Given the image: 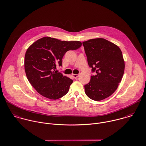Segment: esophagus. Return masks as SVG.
<instances>
[{
	"label": "esophagus",
	"instance_id": "obj_1",
	"mask_svg": "<svg viewBox=\"0 0 146 146\" xmlns=\"http://www.w3.org/2000/svg\"><path fill=\"white\" fill-rule=\"evenodd\" d=\"M72 77H73L74 78H77L79 76L78 74H72Z\"/></svg>",
	"mask_w": 146,
	"mask_h": 146
}]
</instances>
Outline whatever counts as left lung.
I'll use <instances>...</instances> for the list:
<instances>
[{"instance_id":"8db88e82","label":"left lung","mask_w":146,"mask_h":146,"mask_svg":"<svg viewBox=\"0 0 146 146\" xmlns=\"http://www.w3.org/2000/svg\"><path fill=\"white\" fill-rule=\"evenodd\" d=\"M88 65L92 73L85 85L86 96L94 101L110 96L117 89L123 76L125 62L120 48L108 40L98 38L84 41Z\"/></svg>"}]
</instances>
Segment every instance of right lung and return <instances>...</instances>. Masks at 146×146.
Listing matches in <instances>:
<instances>
[{"label": "right lung", "mask_w": 146, "mask_h": 146, "mask_svg": "<svg viewBox=\"0 0 146 146\" xmlns=\"http://www.w3.org/2000/svg\"><path fill=\"white\" fill-rule=\"evenodd\" d=\"M82 43L66 41L45 37L33 43L27 49L24 58L27 77L35 90L50 100L64 96L73 82L70 78L56 70L62 66V59L68 50H76Z\"/></svg>", "instance_id": "1"}]
</instances>
